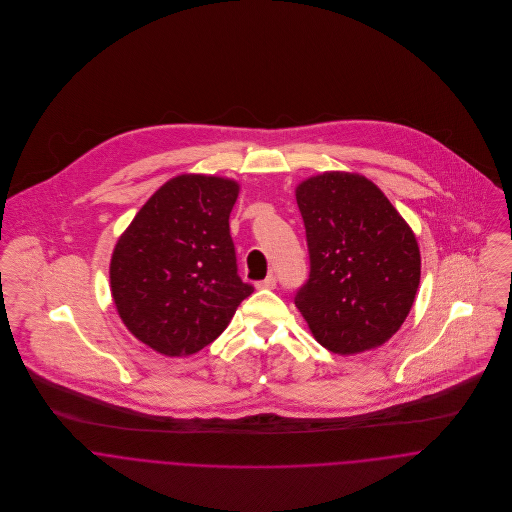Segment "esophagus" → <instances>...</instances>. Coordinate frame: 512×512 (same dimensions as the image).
<instances>
[{"instance_id":"esophagus-1","label":"esophagus","mask_w":512,"mask_h":512,"mask_svg":"<svg viewBox=\"0 0 512 512\" xmlns=\"http://www.w3.org/2000/svg\"><path fill=\"white\" fill-rule=\"evenodd\" d=\"M256 288H258V290H274V288H276V278L270 274L266 280L258 282V284H256Z\"/></svg>"}]
</instances>
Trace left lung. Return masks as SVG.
Segmentation results:
<instances>
[{"label":"left lung","instance_id":"1","mask_svg":"<svg viewBox=\"0 0 512 512\" xmlns=\"http://www.w3.org/2000/svg\"><path fill=\"white\" fill-rule=\"evenodd\" d=\"M311 272L295 307L335 355L384 345L406 321L420 286L410 224L365 175L325 171L295 187Z\"/></svg>","mask_w":512,"mask_h":512}]
</instances>
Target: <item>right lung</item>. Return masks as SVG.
<instances>
[{"label":"right lung","instance_id":"add662e5","mask_svg":"<svg viewBox=\"0 0 512 512\" xmlns=\"http://www.w3.org/2000/svg\"><path fill=\"white\" fill-rule=\"evenodd\" d=\"M240 183L183 173L163 183L120 234L110 292L128 331L163 357H189L228 327L252 293L236 274L228 217Z\"/></svg>","mask_w":512,"mask_h":512}]
</instances>
